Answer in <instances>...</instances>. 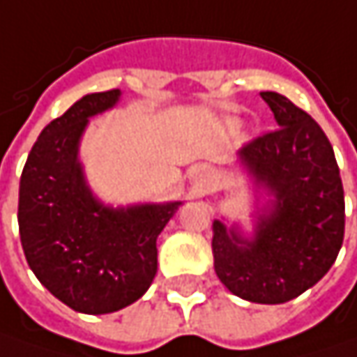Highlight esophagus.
Wrapping results in <instances>:
<instances>
[{"mask_svg":"<svg viewBox=\"0 0 357 357\" xmlns=\"http://www.w3.org/2000/svg\"><path fill=\"white\" fill-rule=\"evenodd\" d=\"M202 174H204V172H202V169H199V176H202Z\"/></svg>","mask_w":357,"mask_h":357,"instance_id":"obj_1","label":"esophagus"}]
</instances>
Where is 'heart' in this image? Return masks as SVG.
Instances as JSON below:
<instances>
[{"label":"heart","instance_id":"b5f03b06","mask_svg":"<svg viewBox=\"0 0 357 357\" xmlns=\"http://www.w3.org/2000/svg\"><path fill=\"white\" fill-rule=\"evenodd\" d=\"M230 125H232V127H236V123H230Z\"/></svg>","mask_w":357,"mask_h":357}]
</instances>
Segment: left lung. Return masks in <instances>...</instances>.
<instances>
[{
  "label": "left lung",
  "instance_id": "obj_1",
  "mask_svg": "<svg viewBox=\"0 0 357 357\" xmlns=\"http://www.w3.org/2000/svg\"><path fill=\"white\" fill-rule=\"evenodd\" d=\"M279 129L248 141L238 161L273 199L257 212L255 236L214 220V271L236 297L287 303L317 283L344 242L346 202L324 129L279 93H261Z\"/></svg>",
  "mask_w": 357,
  "mask_h": 357
}]
</instances>
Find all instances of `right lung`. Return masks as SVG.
<instances>
[{
    "label": "right lung",
    "instance_id": "add662e5",
    "mask_svg": "<svg viewBox=\"0 0 357 357\" xmlns=\"http://www.w3.org/2000/svg\"><path fill=\"white\" fill-rule=\"evenodd\" d=\"M121 91L76 100L44 127L20 179L17 222L26 261L56 299L102 315L135 303L158 273V236L181 202L111 208L86 185L78 145L89 119Z\"/></svg>",
    "mask_w": 357,
    "mask_h": 357
}]
</instances>
